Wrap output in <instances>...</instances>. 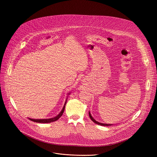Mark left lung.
I'll use <instances>...</instances> for the list:
<instances>
[{
  "mask_svg": "<svg viewBox=\"0 0 157 157\" xmlns=\"http://www.w3.org/2000/svg\"><path fill=\"white\" fill-rule=\"evenodd\" d=\"M89 117L90 118V119H91L95 123H96V124L97 125H102V126H111L112 124H107V123H99L98 121H97L91 115V113H90L89 112Z\"/></svg>",
  "mask_w": 157,
  "mask_h": 157,
  "instance_id": "obj_1",
  "label": "left lung"
}]
</instances>
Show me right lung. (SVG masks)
Masks as SVG:
<instances>
[{
  "mask_svg": "<svg viewBox=\"0 0 157 157\" xmlns=\"http://www.w3.org/2000/svg\"><path fill=\"white\" fill-rule=\"evenodd\" d=\"M66 102H67V101H65V104L63 107V109H62V111H60V113L57 115V116H56L54 118H48V119H31V118H29V120H30L31 121H34V122H37V123H51V122H53V121H56L57 120H59L61 117L62 115L63 114V113L64 111V109H65V104H66Z\"/></svg>",
  "mask_w": 157,
  "mask_h": 157,
  "instance_id": "obj_1",
  "label": "right lung"
}]
</instances>
